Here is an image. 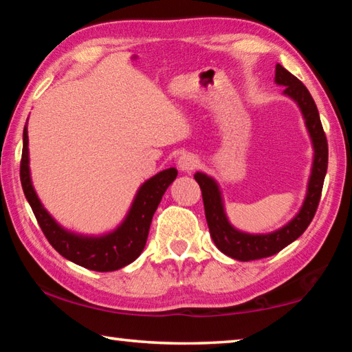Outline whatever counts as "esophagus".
I'll list each match as a JSON object with an SVG mask.
<instances>
[{"label": "esophagus", "instance_id": "34e87169", "mask_svg": "<svg viewBox=\"0 0 352 352\" xmlns=\"http://www.w3.org/2000/svg\"><path fill=\"white\" fill-rule=\"evenodd\" d=\"M177 164H178V168H180V170L190 172L192 169L197 168L199 158L195 157L194 153H183V155H180V158H178Z\"/></svg>", "mask_w": 352, "mask_h": 352}]
</instances>
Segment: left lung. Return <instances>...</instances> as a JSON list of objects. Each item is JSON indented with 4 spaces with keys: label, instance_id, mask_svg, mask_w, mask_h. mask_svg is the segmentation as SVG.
<instances>
[{
    "label": "left lung",
    "instance_id": "obj_1",
    "mask_svg": "<svg viewBox=\"0 0 352 352\" xmlns=\"http://www.w3.org/2000/svg\"><path fill=\"white\" fill-rule=\"evenodd\" d=\"M275 82L278 85L285 87V90L283 91L284 96L295 100L296 105L300 107L314 146V162L307 183L306 199L302 201L301 210L298 211L296 216L289 223H285L276 231H272V233H243V231L236 230L228 222L223 208L222 192H220L217 182L212 177L204 174V172H197L194 175L195 182L199 183L201 189L208 228H210L214 243L226 256L243 262L269 258V256L276 254L305 233L318 208L321 189H323L324 175L327 170V140L323 126H321L318 109L314 102L311 93L302 85L301 80H298L294 74L289 73L279 63L275 69Z\"/></svg>",
    "mask_w": 352,
    "mask_h": 352
}]
</instances>
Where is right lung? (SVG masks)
Returning <instances> with one entry per match:
<instances>
[{"mask_svg":"<svg viewBox=\"0 0 352 352\" xmlns=\"http://www.w3.org/2000/svg\"><path fill=\"white\" fill-rule=\"evenodd\" d=\"M28 127L23 130V153L20 164V180L26 199L31 205L41 231L47 242L63 258L94 272H113L129 265L142 253L151 228L152 217L162 201L166 189L175 180L177 169L169 168L158 172L141 184L135 200L122 223L104 236H83L65 230L41 205L34 190L29 170Z\"/></svg>","mask_w":352,"mask_h":352,"instance_id":"add662e5","label":"right lung"}]
</instances>
